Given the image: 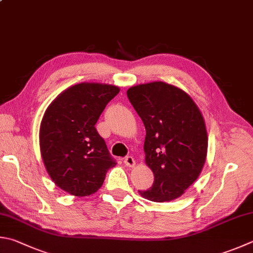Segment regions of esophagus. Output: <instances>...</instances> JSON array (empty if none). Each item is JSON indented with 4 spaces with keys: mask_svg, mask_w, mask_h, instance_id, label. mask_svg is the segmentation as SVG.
Here are the masks:
<instances>
[{
    "mask_svg": "<svg viewBox=\"0 0 253 253\" xmlns=\"http://www.w3.org/2000/svg\"><path fill=\"white\" fill-rule=\"evenodd\" d=\"M123 162H125V164L128 166V168H133V166H135V160L133 159L132 156H126Z\"/></svg>",
    "mask_w": 253,
    "mask_h": 253,
    "instance_id": "34e87169",
    "label": "esophagus"
}]
</instances>
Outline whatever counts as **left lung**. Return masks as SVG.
<instances>
[{
    "mask_svg": "<svg viewBox=\"0 0 253 253\" xmlns=\"http://www.w3.org/2000/svg\"><path fill=\"white\" fill-rule=\"evenodd\" d=\"M126 94L145 126V163L154 174L152 187L139 193L151 202L174 201L198 178L206 162L202 112L182 89L163 82L134 85Z\"/></svg>",
    "mask_w": 253,
    "mask_h": 253,
    "instance_id": "left-lung-1",
    "label": "left lung"
}]
</instances>
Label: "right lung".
<instances>
[{
    "label": "right lung",
    "instance_id": "obj_1",
    "mask_svg": "<svg viewBox=\"0 0 253 253\" xmlns=\"http://www.w3.org/2000/svg\"><path fill=\"white\" fill-rule=\"evenodd\" d=\"M119 91L117 85L106 84L71 85L44 113L40 130L42 162L52 182L74 196L96 193L108 169L117 164L94 126Z\"/></svg>",
    "mask_w": 253,
    "mask_h": 253
}]
</instances>
